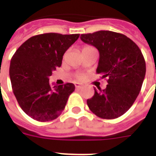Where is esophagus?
<instances>
[{"label": "esophagus", "instance_id": "esophagus-1", "mask_svg": "<svg viewBox=\"0 0 156 156\" xmlns=\"http://www.w3.org/2000/svg\"><path fill=\"white\" fill-rule=\"evenodd\" d=\"M75 87H76L77 89H80V88H82V85L79 84V83H76V84H75Z\"/></svg>", "mask_w": 156, "mask_h": 156}]
</instances>
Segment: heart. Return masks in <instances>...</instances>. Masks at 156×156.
Returning a JSON list of instances; mask_svg holds the SVG:
<instances>
[{
    "instance_id": "obj_1",
    "label": "heart",
    "mask_w": 156,
    "mask_h": 156,
    "mask_svg": "<svg viewBox=\"0 0 156 156\" xmlns=\"http://www.w3.org/2000/svg\"><path fill=\"white\" fill-rule=\"evenodd\" d=\"M89 48V47H84V48H83V49H85V48ZM77 78H78V80H81L82 78H83V77H82V76H78V77H77Z\"/></svg>"
}]
</instances>
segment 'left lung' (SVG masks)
<instances>
[{
	"instance_id": "8db88e82",
	"label": "left lung",
	"mask_w": 156,
	"mask_h": 156,
	"mask_svg": "<svg viewBox=\"0 0 156 156\" xmlns=\"http://www.w3.org/2000/svg\"><path fill=\"white\" fill-rule=\"evenodd\" d=\"M80 38L98 49L96 73L108 79L105 89L94 88V95L87 100L88 108L102 119L120 117L133 105L143 84L146 68L140 49L125 35L111 31L82 34Z\"/></svg>"
}]
</instances>
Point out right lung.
I'll list each match as a JSON object with an SVG mask.
<instances>
[{
	"label": "right lung",
	"instance_id": "right-lung-1",
	"mask_svg": "<svg viewBox=\"0 0 156 156\" xmlns=\"http://www.w3.org/2000/svg\"><path fill=\"white\" fill-rule=\"evenodd\" d=\"M79 37V34L44 33L22 43L10 64L12 90L20 107L40 122L53 120L63 111L73 83L49 84V77L60 67L62 56Z\"/></svg>",
	"mask_w": 156,
	"mask_h": 156
}]
</instances>
